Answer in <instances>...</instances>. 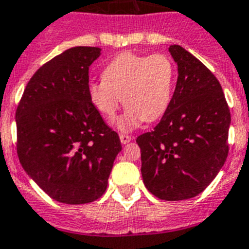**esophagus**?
Instances as JSON below:
<instances>
[{"instance_id":"obj_1","label":"esophagus","mask_w":249,"mask_h":249,"mask_svg":"<svg viewBox=\"0 0 249 249\" xmlns=\"http://www.w3.org/2000/svg\"><path fill=\"white\" fill-rule=\"evenodd\" d=\"M120 140L122 143H128L129 141L132 140V136H129V135H124V133H121Z\"/></svg>"}]
</instances>
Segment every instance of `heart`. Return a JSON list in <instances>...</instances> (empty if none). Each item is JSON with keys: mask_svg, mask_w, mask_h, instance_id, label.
Wrapping results in <instances>:
<instances>
[{"mask_svg": "<svg viewBox=\"0 0 249 249\" xmlns=\"http://www.w3.org/2000/svg\"><path fill=\"white\" fill-rule=\"evenodd\" d=\"M174 76L173 63L163 53L122 52L104 67L103 81L89 84L88 94L92 106L108 120L116 117L123 98L127 109L117 121V127L131 131L142 121L153 122L166 112Z\"/></svg>", "mask_w": 249, "mask_h": 249, "instance_id": "heart-1", "label": "heart"}]
</instances>
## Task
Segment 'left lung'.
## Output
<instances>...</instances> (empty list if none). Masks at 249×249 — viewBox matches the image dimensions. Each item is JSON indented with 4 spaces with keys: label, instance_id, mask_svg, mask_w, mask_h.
Wrapping results in <instances>:
<instances>
[{
    "label": "left lung",
    "instance_id": "1",
    "mask_svg": "<svg viewBox=\"0 0 249 249\" xmlns=\"http://www.w3.org/2000/svg\"><path fill=\"white\" fill-rule=\"evenodd\" d=\"M169 52L178 66L170 104L151 132L137 137L145 187L160 200H188L201 194L228 157L231 110L220 83L180 46Z\"/></svg>",
    "mask_w": 249,
    "mask_h": 249
}]
</instances>
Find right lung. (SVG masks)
I'll use <instances>...</instances> for the list:
<instances>
[{
    "instance_id": "1",
    "label": "right lung",
    "mask_w": 249,
    "mask_h": 249,
    "mask_svg": "<svg viewBox=\"0 0 249 249\" xmlns=\"http://www.w3.org/2000/svg\"><path fill=\"white\" fill-rule=\"evenodd\" d=\"M98 47H73L36 71L16 109L18 157L53 200H98L107 190L120 136L89 99V67Z\"/></svg>"
}]
</instances>
